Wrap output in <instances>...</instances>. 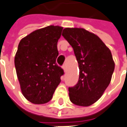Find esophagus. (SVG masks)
<instances>
[{
  "label": "esophagus",
  "mask_w": 127,
  "mask_h": 127,
  "mask_svg": "<svg viewBox=\"0 0 127 127\" xmlns=\"http://www.w3.org/2000/svg\"><path fill=\"white\" fill-rule=\"evenodd\" d=\"M63 69L64 71H66V70H67V66H66V64H64L63 66Z\"/></svg>",
  "instance_id": "1"
}]
</instances>
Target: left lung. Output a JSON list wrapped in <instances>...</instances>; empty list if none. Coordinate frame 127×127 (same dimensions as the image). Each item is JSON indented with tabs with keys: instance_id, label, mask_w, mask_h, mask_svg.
<instances>
[{
	"instance_id": "left-lung-1",
	"label": "left lung",
	"mask_w": 127,
	"mask_h": 127,
	"mask_svg": "<svg viewBox=\"0 0 127 127\" xmlns=\"http://www.w3.org/2000/svg\"><path fill=\"white\" fill-rule=\"evenodd\" d=\"M62 35L74 49L79 78L69 88V99L81 106L95 103L110 84L115 63L110 49L96 34L84 28H66Z\"/></svg>"
}]
</instances>
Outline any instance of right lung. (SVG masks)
<instances>
[{
    "mask_svg": "<svg viewBox=\"0 0 127 127\" xmlns=\"http://www.w3.org/2000/svg\"><path fill=\"white\" fill-rule=\"evenodd\" d=\"M63 28L49 26L22 39L14 58L16 75L25 98L34 104L52 99L63 69L56 63L57 48Z\"/></svg>",
    "mask_w": 127,
    "mask_h": 127,
    "instance_id": "1",
    "label": "right lung"
}]
</instances>
